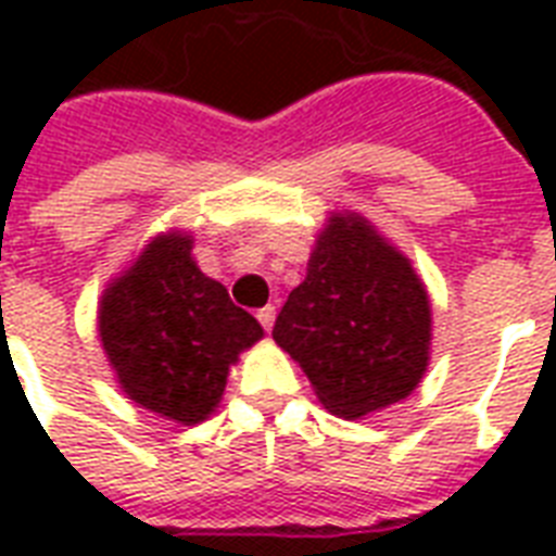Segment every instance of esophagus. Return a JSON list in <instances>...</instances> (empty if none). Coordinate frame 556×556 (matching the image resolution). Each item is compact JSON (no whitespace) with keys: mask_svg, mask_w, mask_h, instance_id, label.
<instances>
[{"mask_svg":"<svg viewBox=\"0 0 556 556\" xmlns=\"http://www.w3.org/2000/svg\"><path fill=\"white\" fill-rule=\"evenodd\" d=\"M256 320L262 323V329L270 331V326L277 320V305H265V308H260V312H256Z\"/></svg>","mask_w":556,"mask_h":556,"instance_id":"34e87169","label":"esophagus"}]
</instances>
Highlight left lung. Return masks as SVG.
I'll list each match as a JSON object with an SVG mask.
<instances>
[{
    "mask_svg": "<svg viewBox=\"0 0 556 556\" xmlns=\"http://www.w3.org/2000/svg\"><path fill=\"white\" fill-rule=\"evenodd\" d=\"M274 340L331 415L364 418L413 395L430 366V294L361 213H331Z\"/></svg>",
    "mask_w": 556,
    "mask_h": 556,
    "instance_id": "obj_1",
    "label": "left lung"
}]
</instances>
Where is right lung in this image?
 Masks as SVG:
<instances>
[{"mask_svg": "<svg viewBox=\"0 0 556 556\" xmlns=\"http://www.w3.org/2000/svg\"><path fill=\"white\" fill-rule=\"evenodd\" d=\"M98 338L132 404L192 427L216 413L230 366L262 326L201 274L192 236L167 230L103 288Z\"/></svg>", "mask_w": 556, "mask_h": 556, "instance_id": "right-lung-1", "label": "right lung"}]
</instances>
